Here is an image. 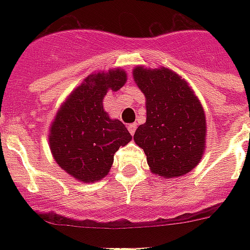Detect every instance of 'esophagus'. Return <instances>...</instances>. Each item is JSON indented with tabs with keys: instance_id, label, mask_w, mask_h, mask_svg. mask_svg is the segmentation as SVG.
<instances>
[{
	"instance_id": "1",
	"label": "esophagus",
	"mask_w": 250,
	"mask_h": 250,
	"mask_svg": "<svg viewBox=\"0 0 250 250\" xmlns=\"http://www.w3.org/2000/svg\"><path fill=\"white\" fill-rule=\"evenodd\" d=\"M127 128H128L129 133H131V135H133V133H135V131H136V125H135V123H132V125H127Z\"/></svg>"
}]
</instances>
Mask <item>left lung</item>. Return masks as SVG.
<instances>
[{
  "label": "left lung",
  "mask_w": 250,
  "mask_h": 250,
  "mask_svg": "<svg viewBox=\"0 0 250 250\" xmlns=\"http://www.w3.org/2000/svg\"><path fill=\"white\" fill-rule=\"evenodd\" d=\"M132 76L146 101V122L137 127L133 140L144 150L152 174L164 179L188 174L205 153L201 102L188 82L171 68L136 66Z\"/></svg>",
  "instance_id": "left-lung-1"
}]
</instances>
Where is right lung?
Masks as SVG:
<instances>
[{"instance_id":"add662e5","label":"right lung","mask_w":250,"mask_h":250,"mask_svg":"<svg viewBox=\"0 0 250 250\" xmlns=\"http://www.w3.org/2000/svg\"><path fill=\"white\" fill-rule=\"evenodd\" d=\"M127 82L125 70L92 72L62 102L49 127V148L57 165L83 183L109 174L114 153L132 140L128 129L104 109V97Z\"/></svg>"}]
</instances>
